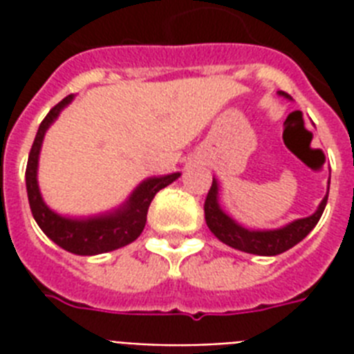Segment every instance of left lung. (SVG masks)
<instances>
[{"instance_id": "1", "label": "left lung", "mask_w": 354, "mask_h": 354, "mask_svg": "<svg viewBox=\"0 0 354 354\" xmlns=\"http://www.w3.org/2000/svg\"><path fill=\"white\" fill-rule=\"evenodd\" d=\"M277 93L285 99H292L285 91H277ZM218 193H221V183L216 178H213V185H211L204 204L205 224L211 230V233L218 241L235 248V250L270 257V255H279V253L290 250L313 232L314 226L318 224V221L324 215L327 196H329V187H327V194L324 196V200L319 202L318 209L314 211L313 215L305 216V218H296V221L288 222L281 227H274V230H250V227L239 224L235 218H232L226 211L222 209L221 202H218Z\"/></svg>"}]
</instances>
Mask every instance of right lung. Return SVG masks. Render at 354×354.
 Segmentation results:
<instances>
[{
    "mask_svg": "<svg viewBox=\"0 0 354 354\" xmlns=\"http://www.w3.org/2000/svg\"><path fill=\"white\" fill-rule=\"evenodd\" d=\"M73 99L75 95L62 99L40 122L35 143L29 152L27 171H25L27 196H29V205L36 224L55 244L75 255H99V253L113 252L118 248L127 246L141 235L147 224V213H149L152 198L158 191L178 180L180 172L147 178L133 189L121 205L99 215L66 216L53 211L41 198L40 185H38V160H40L46 132L53 122L57 121L64 108L73 102Z\"/></svg>",
    "mask_w": 354,
    "mask_h": 354,
    "instance_id": "1",
    "label": "right lung"
}]
</instances>
